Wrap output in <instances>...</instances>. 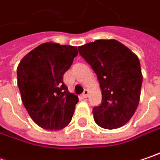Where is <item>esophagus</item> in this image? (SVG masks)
<instances>
[{"label":"esophagus","instance_id":"obj_1","mask_svg":"<svg viewBox=\"0 0 160 160\" xmlns=\"http://www.w3.org/2000/svg\"><path fill=\"white\" fill-rule=\"evenodd\" d=\"M88 96H89V90L88 89H84V91L82 93V97L84 99H86V98H88Z\"/></svg>","mask_w":160,"mask_h":160}]
</instances>
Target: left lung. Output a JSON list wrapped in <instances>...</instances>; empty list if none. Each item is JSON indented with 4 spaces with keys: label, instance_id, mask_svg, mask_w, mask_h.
<instances>
[{
    "label": "left lung",
    "instance_id": "left-lung-1",
    "mask_svg": "<svg viewBox=\"0 0 160 160\" xmlns=\"http://www.w3.org/2000/svg\"><path fill=\"white\" fill-rule=\"evenodd\" d=\"M99 80L102 101L93 108L95 122L106 129L122 127L135 113L142 73L135 53L116 40H97L79 47Z\"/></svg>",
    "mask_w": 160,
    "mask_h": 160
}]
</instances>
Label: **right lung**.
I'll return each mask as SVG.
<instances>
[{
	"instance_id": "right-lung-1",
	"label": "right lung",
	"mask_w": 160,
	"mask_h": 160,
	"mask_svg": "<svg viewBox=\"0 0 160 160\" xmlns=\"http://www.w3.org/2000/svg\"><path fill=\"white\" fill-rule=\"evenodd\" d=\"M78 55L75 46L45 42L18 65L17 81L24 107L32 120L48 130H60L71 122L78 96L71 93L63 75Z\"/></svg>"
}]
</instances>
